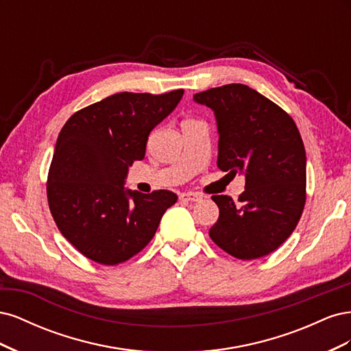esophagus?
I'll use <instances>...</instances> for the list:
<instances>
[{"label": "esophagus", "mask_w": 351, "mask_h": 351, "mask_svg": "<svg viewBox=\"0 0 351 351\" xmlns=\"http://www.w3.org/2000/svg\"><path fill=\"white\" fill-rule=\"evenodd\" d=\"M180 200H182V202H199V200H202V196L197 195V193L189 192V193L180 195Z\"/></svg>", "instance_id": "1"}]
</instances>
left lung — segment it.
Masks as SVG:
<instances>
[{"mask_svg":"<svg viewBox=\"0 0 351 351\" xmlns=\"http://www.w3.org/2000/svg\"><path fill=\"white\" fill-rule=\"evenodd\" d=\"M215 114L222 171L246 177L239 205L212 196L219 217L209 236L243 261L277 250L290 237L306 202V152L291 117L246 84L231 83L196 93Z\"/></svg>","mask_w":351,"mask_h":351,"instance_id":"8db88e82","label":"left lung"}]
</instances>
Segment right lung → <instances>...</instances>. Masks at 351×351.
Wrapping results in <instances>:
<instances>
[{
  "instance_id": "1",
  "label": "right lung",
  "mask_w": 351,
  "mask_h": 351,
  "mask_svg": "<svg viewBox=\"0 0 351 351\" xmlns=\"http://www.w3.org/2000/svg\"><path fill=\"white\" fill-rule=\"evenodd\" d=\"M183 93H115L74 112L61 129L48 173V205L61 234L90 261L119 265L133 258L177 202L169 190L132 192L124 180L129 167L145 158L147 136Z\"/></svg>"
}]
</instances>
